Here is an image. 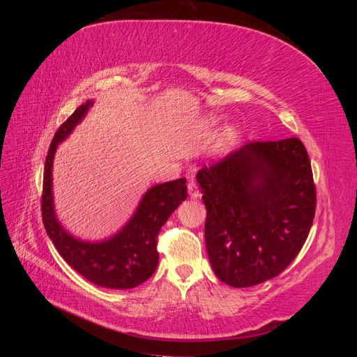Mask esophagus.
I'll return each mask as SVG.
<instances>
[{
  "label": "esophagus",
  "instance_id": "1",
  "mask_svg": "<svg viewBox=\"0 0 357 357\" xmlns=\"http://www.w3.org/2000/svg\"><path fill=\"white\" fill-rule=\"evenodd\" d=\"M188 190H189V197L190 198H198L201 193H199V188H198V185H197V181H193V180H190L189 181V185H188Z\"/></svg>",
  "mask_w": 357,
  "mask_h": 357
}]
</instances>
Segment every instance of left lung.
<instances>
[{
    "label": "left lung",
    "mask_w": 357,
    "mask_h": 357,
    "mask_svg": "<svg viewBox=\"0 0 357 357\" xmlns=\"http://www.w3.org/2000/svg\"><path fill=\"white\" fill-rule=\"evenodd\" d=\"M197 180L207 207L214 274L232 287L277 277L304 245L316 213L311 162L301 139L247 143Z\"/></svg>",
    "instance_id": "left-lung-1"
}]
</instances>
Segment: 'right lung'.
<instances>
[{"mask_svg":"<svg viewBox=\"0 0 357 357\" xmlns=\"http://www.w3.org/2000/svg\"><path fill=\"white\" fill-rule=\"evenodd\" d=\"M93 105L88 100L63 122L52 139L43 176L41 214L46 232L56 250L71 268L91 283L107 289H132L153 275L158 266V234L178 205L186 199V178H177L150 188L134 215L116 235L102 241H82L59 223L52 190L53 156L58 144Z\"/></svg>","mask_w":357,"mask_h":357,"instance_id":"obj_1","label":"right lung"}]
</instances>
